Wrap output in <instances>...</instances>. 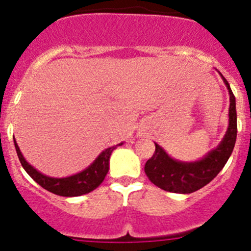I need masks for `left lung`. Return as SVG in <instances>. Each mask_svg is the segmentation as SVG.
Segmentation results:
<instances>
[{"label": "left lung", "instance_id": "1", "mask_svg": "<svg viewBox=\"0 0 251 251\" xmlns=\"http://www.w3.org/2000/svg\"><path fill=\"white\" fill-rule=\"evenodd\" d=\"M222 76V75H221ZM229 92V126L220 146L197 163H181L171 159L161 147L155 144V153L144 165V173L151 183L173 193H193L211 182L224 169L233 151L237 138L235 97L224 76Z\"/></svg>", "mask_w": 251, "mask_h": 251}]
</instances>
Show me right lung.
Returning a JSON list of instances; mask_svg holds the SVG:
<instances>
[{
	"mask_svg": "<svg viewBox=\"0 0 251 251\" xmlns=\"http://www.w3.org/2000/svg\"><path fill=\"white\" fill-rule=\"evenodd\" d=\"M121 144L123 143H120L119 146H121ZM14 146H16L20 164H22V166L26 171L27 175L35 182H37L42 188L62 197H78L82 196V194L90 193L93 189L97 188L103 182L105 175L108 174L110 154L116 147H110V148L102 151L100 155L93 161L92 165L88 166L82 173L74 175V176L65 177V178H53V177H48L40 174L36 169L29 165L24 159V156L22 155V153H20V149L16 141H14Z\"/></svg>",
	"mask_w": 251,
	"mask_h": 251,
	"instance_id": "right-lung-1",
	"label": "right lung"
}]
</instances>
